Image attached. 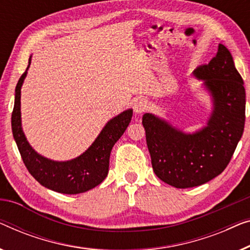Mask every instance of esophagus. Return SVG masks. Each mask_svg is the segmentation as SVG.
Wrapping results in <instances>:
<instances>
[{"mask_svg": "<svg viewBox=\"0 0 250 250\" xmlns=\"http://www.w3.org/2000/svg\"><path fill=\"white\" fill-rule=\"evenodd\" d=\"M147 107L149 106H147L146 100L140 99V100H137L135 104H134V111H135L136 115H141L147 109Z\"/></svg>", "mask_w": 250, "mask_h": 250, "instance_id": "1", "label": "esophagus"}]
</instances>
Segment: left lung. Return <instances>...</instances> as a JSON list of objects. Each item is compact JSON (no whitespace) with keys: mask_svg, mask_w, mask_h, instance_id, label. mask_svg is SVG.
<instances>
[{"mask_svg":"<svg viewBox=\"0 0 250 250\" xmlns=\"http://www.w3.org/2000/svg\"><path fill=\"white\" fill-rule=\"evenodd\" d=\"M194 75L204 80L213 99L205 127L189 134L153 114L142 118L153 171L176 188L200 186L219 176L229 165L245 127L244 81L227 47L220 44L215 57L198 66Z\"/></svg>","mask_w":250,"mask_h":250,"instance_id":"obj_1","label":"left lung"}]
</instances>
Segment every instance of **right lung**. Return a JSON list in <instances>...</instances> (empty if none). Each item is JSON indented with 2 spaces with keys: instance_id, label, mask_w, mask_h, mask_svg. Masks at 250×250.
<instances>
[{
  "instance_id": "1",
  "label": "right lung",
  "mask_w": 250,
  "mask_h": 250,
  "mask_svg": "<svg viewBox=\"0 0 250 250\" xmlns=\"http://www.w3.org/2000/svg\"><path fill=\"white\" fill-rule=\"evenodd\" d=\"M30 62L31 56L27 70L21 75L16 86L14 107L11 117L13 137L23 164L30 175L41 185L57 193L80 194L92 189L107 177L111 149L127 128L133 110L127 109L111 118L95 142L80 157L68 161H54L42 157L30 146L21 127V86Z\"/></svg>"
}]
</instances>
